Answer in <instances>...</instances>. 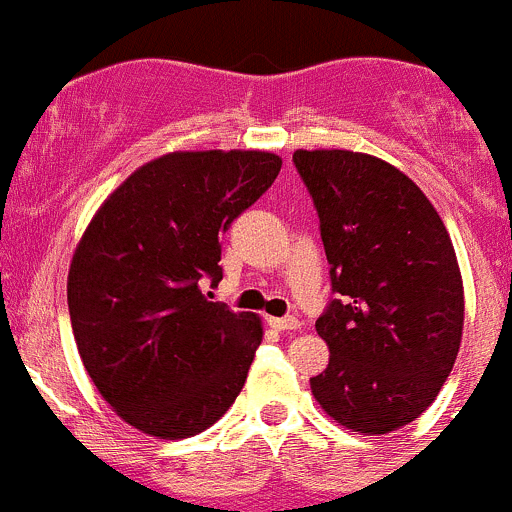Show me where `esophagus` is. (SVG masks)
<instances>
[{"label": "esophagus", "instance_id": "34e87169", "mask_svg": "<svg viewBox=\"0 0 512 512\" xmlns=\"http://www.w3.org/2000/svg\"><path fill=\"white\" fill-rule=\"evenodd\" d=\"M268 326L276 328V331H298L301 328V321L293 316L288 318H268Z\"/></svg>", "mask_w": 512, "mask_h": 512}]
</instances>
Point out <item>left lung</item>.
<instances>
[{
    "label": "left lung",
    "mask_w": 512,
    "mask_h": 512,
    "mask_svg": "<svg viewBox=\"0 0 512 512\" xmlns=\"http://www.w3.org/2000/svg\"><path fill=\"white\" fill-rule=\"evenodd\" d=\"M293 164L338 293L316 321L331 356L311 393L338 426L386 435L428 411L453 371L465 321L453 241L418 184L378 156L298 149Z\"/></svg>",
    "instance_id": "obj_1"
}]
</instances>
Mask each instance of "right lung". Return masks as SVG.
Here are the masks:
<instances>
[{"label": "right lung", "instance_id": "obj_1", "mask_svg": "<svg viewBox=\"0 0 512 512\" xmlns=\"http://www.w3.org/2000/svg\"><path fill=\"white\" fill-rule=\"evenodd\" d=\"M281 156L169 151L91 216L67 278L74 341L111 411L164 440L214 426L246 383L263 326L201 293L221 281L219 236L273 184Z\"/></svg>", "mask_w": 512, "mask_h": 512}]
</instances>
